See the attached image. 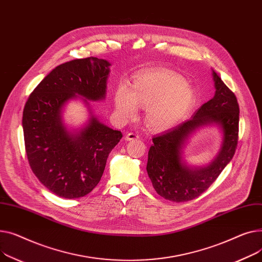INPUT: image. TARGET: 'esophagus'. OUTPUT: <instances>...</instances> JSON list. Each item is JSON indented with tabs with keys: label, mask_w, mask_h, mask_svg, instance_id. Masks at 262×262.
<instances>
[{
	"label": "esophagus",
	"mask_w": 262,
	"mask_h": 262,
	"mask_svg": "<svg viewBox=\"0 0 262 262\" xmlns=\"http://www.w3.org/2000/svg\"><path fill=\"white\" fill-rule=\"evenodd\" d=\"M125 138H126L127 142H130V141H134V140H138V138H140V136H138V134H136L134 132H129L126 135Z\"/></svg>",
	"instance_id": "1"
}]
</instances>
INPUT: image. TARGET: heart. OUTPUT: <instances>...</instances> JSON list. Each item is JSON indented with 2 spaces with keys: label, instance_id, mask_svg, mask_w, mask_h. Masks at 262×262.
I'll return each mask as SVG.
<instances>
[{
  "label": "heart",
  "instance_id": "1",
  "mask_svg": "<svg viewBox=\"0 0 262 262\" xmlns=\"http://www.w3.org/2000/svg\"><path fill=\"white\" fill-rule=\"evenodd\" d=\"M196 103L193 88L182 77L159 70L136 74L130 89L121 84L114 95L118 115L132 119L137 106L146 109L147 125L159 131L168 130L185 118Z\"/></svg>",
  "mask_w": 262,
  "mask_h": 262
}]
</instances>
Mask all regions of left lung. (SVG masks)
<instances>
[{"instance_id": "obj_1", "label": "left lung", "mask_w": 262, "mask_h": 262, "mask_svg": "<svg viewBox=\"0 0 262 262\" xmlns=\"http://www.w3.org/2000/svg\"><path fill=\"white\" fill-rule=\"evenodd\" d=\"M214 96L190 119L152 138L147 172L156 191L172 202H186L203 193L233 159L238 143L239 105L235 94L212 70ZM216 125L222 132L217 156L206 166H191L182 157L188 138L199 128Z\"/></svg>"}]
</instances>
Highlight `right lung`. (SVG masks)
<instances>
[{
    "label": "right lung",
    "mask_w": 262,
    "mask_h": 262,
    "mask_svg": "<svg viewBox=\"0 0 262 262\" xmlns=\"http://www.w3.org/2000/svg\"><path fill=\"white\" fill-rule=\"evenodd\" d=\"M111 63L104 59H76L55 68L29 95L22 127L27 159L38 180L64 199L80 198L99 183L106 159L122 134L105 126L90 100L105 98ZM80 99L89 119L71 129L63 119L67 102Z\"/></svg>",
    "instance_id": "obj_1"
}]
</instances>
